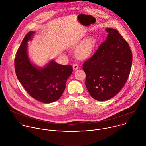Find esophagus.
I'll use <instances>...</instances> for the list:
<instances>
[{
  "label": "esophagus",
  "instance_id": "34e87169",
  "mask_svg": "<svg viewBox=\"0 0 146 146\" xmlns=\"http://www.w3.org/2000/svg\"><path fill=\"white\" fill-rule=\"evenodd\" d=\"M78 68V65L77 64H73V69L74 70H77Z\"/></svg>",
  "mask_w": 146,
  "mask_h": 146
}]
</instances>
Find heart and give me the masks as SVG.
<instances>
[{
    "label": "heart",
    "mask_w": 146,
    "mask_h": 146,
    "mask_svg": "<svg viewBox=\"0 0 146 146\" xmlns=\"http://www.w3.org/2000/svg\"><path fill=\"white\" fill-rule=\"evenodd\" d=\"M96 41L93 37H89L84 40L74 51L75 57L80 60L89 57L96 46Z\"/></svg>",
    "instance_id": "heart-1"
}]
</instances>
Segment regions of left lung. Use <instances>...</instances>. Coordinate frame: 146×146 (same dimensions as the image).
Listing matches in <instances>:
<instances>
[{"label": "left lung", "instance_id": "1", "mask_svg": "<svg viewBox=\"0 0 146 146\" xmlns=\"http://www.w3.org/2000/svg\"><path fill=\"white\" fill-rule=\"evenodd\" d=\"M106 40L83 64L86 87L97 101L109 100L123 87L130 74L133 56L128 43L118 31L108 28Z\"/></svg>", "mask_w": 146, "mask_h": 146}]
</instances>
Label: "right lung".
Here are the masks:
<instances>
[{"label":"right lung","mask_w":146,"mask_h":146,"mask_svg":"<svg viewBox=\"0 0 146 146\" xmlns=\"http://www.w3.org/2000/svg\"><path fill=\"white\" fill-rule=\"evenodd\" d=\"M34 31L27 33L18 49L15 58V69L17 79L33 98L43 103H51L62 96L67 79L71 75V65L58 64L50 60L43 67L33 64L28 54V41Z\"/></svg>","instance_id":"right-lung-1"}]
</instances>
